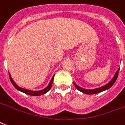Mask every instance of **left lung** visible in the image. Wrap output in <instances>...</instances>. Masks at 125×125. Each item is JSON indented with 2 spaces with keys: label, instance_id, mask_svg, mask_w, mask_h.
Wrapping results in <instances>:
<instances>
[{
  "label": "left lung",
  "instance_id": "obj_1",
  "mask_svg": "<svg viewBox=\"0 0 125 125\" xmlns=\"http://www.w3.org/2000/svg\"><path fill=\"white\" fill-rule=\"evenodd\" d=\"M119 72V68L117 70V72H115V75H114L113 78L112 79L111 81L110 82H108L106 84L103 86L101 87L97 88H94V89H85V88H83L79 86H78L77 84L75 83L74 82H73V84H74L76 88L77 89L79 90L80 92L84 93V94H86L88 95H92V94H97V93L101 92L103 91L109 89L110 88H111L112 86H113L114 84L115 83V82L116 81L117 78V76H118Z\"/></svg>",
  "mask_w": 125,
  "mask_h": 125
}]
</instances>
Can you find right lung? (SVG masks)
I'll return each instance as SVG.
<instances>
[{
    "label": "right lung",
    "instance_id": "obj_1",
    "mask_svg": "<svg viewBox=\"0 0 125 125\" xmlns=\"http://www.w3.org/2000/svg\"><path fill=\"white\" fill-rule=\"evenodd\" d=\"M9 75H10V81L11 82L12 84L13 85V86L16 89L18 90L19 91H21L22 92L26 94L30 95H33V96H39V95H41L45 94L46 93H47L51 89V88H52V85L53 83V79H54V76L55 74L53 75L52 78L51 79L50 82V83L48 84V85L45 88H44L42 90H28L26 89V88H21L19 86H18L16 83L14 81L13 79L11 78V76L10 73H9Z\"/></svg>",
    "mask_w": 125,
    "mask_h": 125
}]
</instances>
